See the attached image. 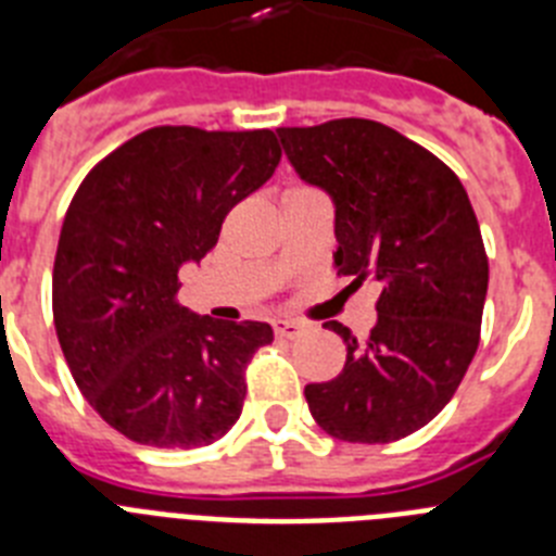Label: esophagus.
I'll use <instances>...</instances> for the list:
<instances>
[{
	"instance_id": "obj_1",
	"label": "esophagus",
	"mask_w": 556,
	"mask_h": 556,
	"mask_svg": "<svg viewBox=\"0 0 556 556\" xmlns=\"http://www.w3.org/2000/svg\"><path fill=\"white\" fill-rule=\"evenodd\" d=\"M306 331V326L298 320H278L275 323V337H281V339H298L301 333Z\"/></svg>"
}]
</instances>
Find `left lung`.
<instances>
[{"instance_id": "8db88e82", "label": "left lung", "mask_w": 556, "mask_h": 556, "mask_svg": "<svg viewBox=\"0 0 556 556\" xmlns=\"http://www.w3.org/2000/svg\"><path fill=\"white\" fill-rule=\"evenodd\" d=\"M287 159L333 200L337 275L376 281L378 323L345 339V367L306 387L312 417L345 443H395L454 397L479 348L488 253L468 191L443 161L372 119L278 127Z\"/></svg>"}]
</instances>
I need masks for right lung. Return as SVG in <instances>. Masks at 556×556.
I'll return each mask as SVG.
<instances>
[{"instance_id": "1", "label": "right lung", "mask_w": 556, "mask_h": 556, "mask_svg": "<svg viewBox=\"0 0 556 556\" xmlns=\"http://www.w3.org/2000/svg\"><path fill=\"white\" fill-rule=\"evenodd\" d=\"M281 161L273 130L164 125L88 172L68 203L52 314L75 384L108 426L152 448L225 437L267 323H219L175 301L178 269L219 239L228 211Z\"/></svg>"}]
</instances>
